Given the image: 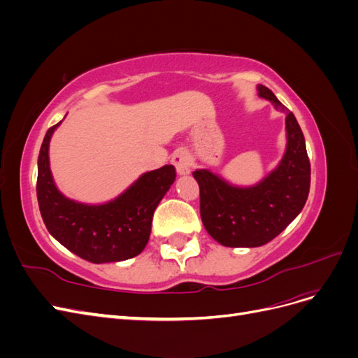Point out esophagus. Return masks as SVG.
Returning a JSON list of instances; mask_svg holds the SVG:
<instances>
[{"label":"esophagus","instance_id":"1","mask_svg":"<svg viewBox=\"0 0 358 358\" xmlns=\"http://www.w3.org/2000/svg\"><path fill=\"white\" fill-rule=\"evenodd\" d=\"M171 162L175 164L178 175L188 176L191 173V158L185 149H178L171 157Z\"/></svg>","mask_w":358,"mask_h":358}]
</instances>
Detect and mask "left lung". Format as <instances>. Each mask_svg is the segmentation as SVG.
<instances>
[{"mask_svg": "<svg viewBox=\"0 0 358 358\" xmlns=\"http://www.w3.org/2000/svg\"><path fill=\"white\" fill-rule=\"evenodd\" d=\"M258 95L285 112L287 148L279 164L255 185H233L208 169L192 173L200 187L206 231L229 248L263 246L282 233L301 212L310 187V162L296 116L263 85Z\"/></svg>", "mask_w": 358, "mask_h": 358, "instance_id": "1", "label": "left lung"}]
</instances>
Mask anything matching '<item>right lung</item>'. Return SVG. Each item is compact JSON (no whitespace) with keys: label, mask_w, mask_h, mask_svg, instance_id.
<instances>
[{"label":"right lung","mask_w":358,"mask_h":358,"mask_svg":"<svg viewBox=\"0 0 358 358\" xmlns=\"http://www.w3.org/2000/svg\"><path fill=\"white\" fill-rule=\"evenodd\" d=\"M61 122L48 129L37 162V200L48 231L69 251L95 264L138 255L148 245L157 206L176 179L175 167L143 173L110 201H74L57 188L50 171L49 143Z\"/></svg>","instance_id":"1"}]
</instances>
